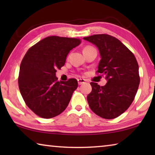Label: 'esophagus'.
<instances>
[{"instance_id": "1", "label": "esophagus", "mask_w": 155, "mask_h": 155, "mask_svg": "<svg viewBox=\"0 0 155 155\" xmlns=\"http://www.w3.org/2000/svg\"><path fill=\"white\" fill-rule=\"evenodd\" d=\"M85 83V80L83 79V78H79V79H78V85H81V84H83Z\"/></svg>"}]
</instances>
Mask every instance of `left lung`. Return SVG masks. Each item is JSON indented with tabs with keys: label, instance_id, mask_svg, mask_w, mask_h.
Returning a JSON list of instances; mask_svg holds the SVG:
<instances>
[{
	"label": "left lung",
	"instance_id": "obj_1",
	"mask_svg": "<svg viewBox=\"0 0 155 155\" xmlns=\"http://www.w3.org/2000/svg\"><path fill=\"white\" fill-rule=\"evenodd\" d=\"M83 40L98 48L101 59L97 72L105 76L107 81L104 86L90 83L89 106L103 118H115L130 107L137 94L140 81L137 60L127 46L111 35L98 34Z\"/></svg>",
	"mask_w": 155,
	"mask_h": 155
}]
</instances>
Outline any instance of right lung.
Instances as JSON below:
<instances>
[{"mask_svg": "<svg viewBox=\"0 0 155 155\" xmlns=\"http://www.w3.org/2000/svg\"><path fill=\"white\" fill-rule=\"evenodd\" d=\"M81 43L79 39L49 36L28 50L20 66L18 85L21 95L36 115L52 118L64 111L77 80L58 81L57 69L64 66L67 55Z\"/></svg>", "mask_w": 155, "mask_h": 155, "instance_id": "right-lung-1", "label": "right lung"}]
</instances>
